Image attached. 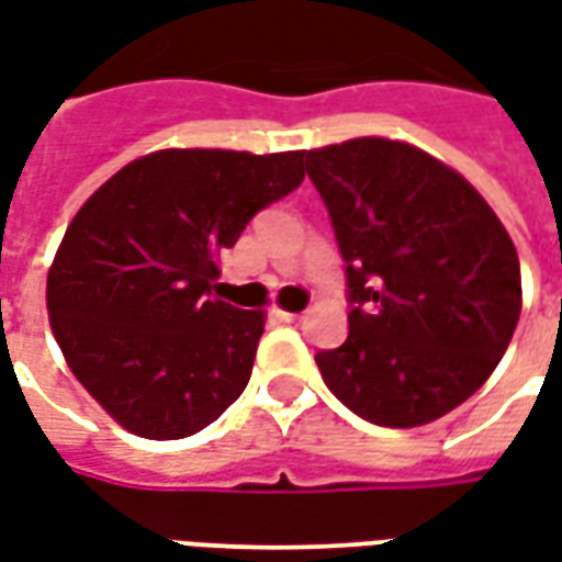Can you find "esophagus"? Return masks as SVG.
<instances>
[{
	"instance_id": "1",
	"label": "esophagus",
	"mask_w": 562,
	"mask_h": 562,
	"mask_svg": "<svg viewBox=\"0 0 562 562\" xmlns=\"http://www.w3.org/2000/svg\"><path fill=\"white\" fill-rule=\"evenodd\" d=\"M273 316L282 318V322H301L304 313H285V310H273Z\"/></svg>"
}]
</instances>
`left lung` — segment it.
Returning a JSON list of instances; mask_svg holds the SVG:
<instances>
[{
  "mask_svg": "<svg viewBox=\"0 0 562 562\" xmlns=\"http://www.w3.org/2000/svg\"><path fill=\"white\" fill-rule=\"evenodd\" d=\"M304 159L346 261L349 337L316 352L325 385L379 427L442 418L512 342V237L460 173L418 147L355 138Z\"/></svg>",
  "mask_w": 562,
  "mask_h": 562,
  "instance_id": "8db88e82",
  "label": "left lung"
}]
</instances>
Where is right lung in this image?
Segmentation results:
<instances>
[{
    "label": "right lung",
    "mask_w": 562,
    "mask_h": 562,
    "mask_svg": "<svg viewBox=\"0 0 562 562\" xmlns=\"http://www.w3.org/2000/svg\"><path fill=\"white\" fill-rule=\"evenodd\" d=\"M304 180V153L159 149L78 210L47 273L50 328L126 430L183 439L252 376L265 313L220 301L216 256Z\"/></svg>",
    "instance_id": "1"
}]
</instances>
